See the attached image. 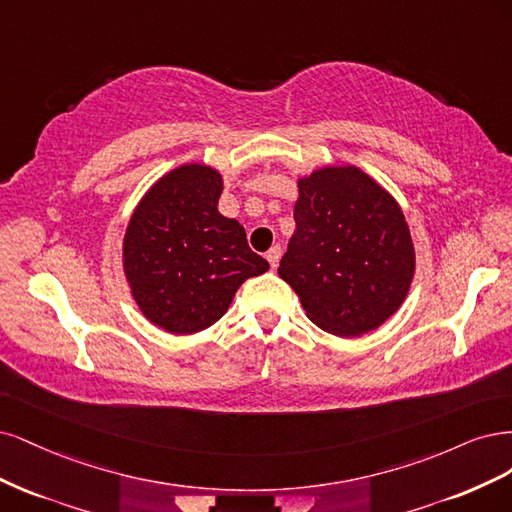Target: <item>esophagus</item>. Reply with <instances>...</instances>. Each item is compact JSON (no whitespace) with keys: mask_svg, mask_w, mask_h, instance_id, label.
<instances>
[{"mask_svg":"<svg viewBox=\"0 0 512 512\" xmlns=\"http://www.w3.org/2000/svg\"><path fill=\"white\" fill-rule=\"evenodd\" d=\"M280 255H283V251H280V246H272V249L266 253V259L270 261V266L276 270L278 268V261H280Z\"/></svg>","mask_w":512,"mask_h":512,"instance_id":"1","label":"esophagus"}]
</instances>
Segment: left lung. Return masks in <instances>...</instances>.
Returning <instances> with one entry per match:
<instances>
[{
  "label": "left lung",
  "instance_id": "obj_1",
  "mask_svg": "<svg viewBox=\"0 0 512 512\" xmlns=\"http://www.w3.org/2000/svg\"><path fill=\"white\" fill-rule=\"evenodd\" d=\"M298 187L295 234L280 259V278L325 332H372L400 308L415 274L398 202L353 166L317 170Z\"/></svg>",
  "mask_w": 512,
  "mask_h": 512
}]
</instances>
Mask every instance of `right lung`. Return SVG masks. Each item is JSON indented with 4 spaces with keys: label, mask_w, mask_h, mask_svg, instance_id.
Instances as JSON below:
<instances>
[{
    "label": "right lung",
    "mask_w": 512,
    "mask_h": 512,
    "mask_svg": "<svg viewBox=\"0 0 512 512\" xmlns=\"http://www.w3.org/2000/svg\"><path fill=\"white\" fill-rule=\"evenodd\" d=\"M223 178L208 166H180L151 187L129 221L123 266L146 319L170 334L219 321L246 278L270 266L244 227L219 212Z\"/></svg>",
    "instance_id": "right-lung-1"
}]
</instances>
